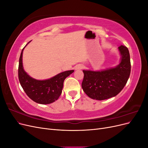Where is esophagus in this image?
Masks as SVG:
<instances>
[{"instance_id":"obj_1","label":"esophagus","mask_w":148,"mask_h":148,"mask_svg":"<svg viewBox=\"0 0 148 148\" xmlns=\"http://www.w3.org/2000/svg\"><path fill=\"white\" fill-rule=\"evenodd\" d=\"M84 66L82 64H78L77 65L75 66V70H82L83 69Z\"/></svg>"}]
</instances>
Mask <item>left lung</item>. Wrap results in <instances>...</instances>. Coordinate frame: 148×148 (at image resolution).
I'll return each instance as SVG.
<instances>
[{"mask_svg": "<svg viewBox=\"0 0 148 148\" xmlns=\"http://www.w3.org/2000/svg\"><path fill=\"white\" fill-rule=\"evenodd\" d=\"M122 56L121 62L115 68L94 71L83 70L82 86L91 99L104 100L117 96L127 84L131 71V63L128 48L119 47Z\"/></svg>", "mask_w": 148, "mask_h": 148, "instance_id": "obj_1", "label": "left lung"}]
</instances>
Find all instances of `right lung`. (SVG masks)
Returning <instances> with one entry per match:
<instances>
[{
  "mask_svg": "<svg viewBox=\"0 0 148 148\" xmlns=\"http://www.w3.org/2000/svg\"><path fill=\"white\" fill-rule=\"evenodd\" d=\"M24 48L21 52L18 65V79L21 87L30 99L38 104H48L53 102L62 94L65 79L74 70L64 71L46 80L35 79L23 70L22 55Z\"/></svg>",
  "mask_w": 148,
  "mask_h": 148,
  "instance_id": "1",
  "label": "right lung"
}]
</instances>
